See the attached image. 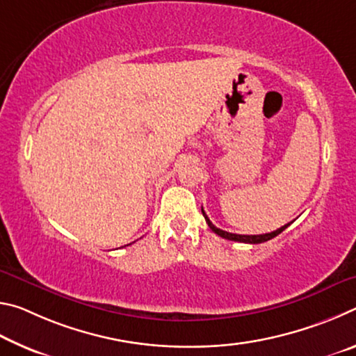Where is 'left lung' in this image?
<instances>
[{
    "label": "left lung",
    "instance_id": "1",
    "mask_svg": "<svg viewBox=\"0 0 356 356\" xmlns=\"http://www.w3.org/2000/svg\"><path fill=\"white\" fill-rule=\"evenodd\" d=\"M201 210H202V215H204V218H206V222L209 225V227L212 229L216 236H220L226 240H232V242H243V243H252V245L264 243V242H267V240H272L273 237L278 236V234H281L289 225H291V222H287V225H284L280 229H276V231H273V232H268V234H259V236H242V234H232V232L221 231V229L216 227L213 222L209 220V216L206 215V212H204V209H201Z\"/></svg>",
    "mask_w": 356,
    "mask_h": 356
}]
</instances>
